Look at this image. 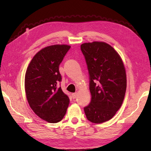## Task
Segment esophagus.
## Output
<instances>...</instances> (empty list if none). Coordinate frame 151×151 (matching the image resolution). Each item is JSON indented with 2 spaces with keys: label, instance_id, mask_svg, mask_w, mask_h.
I'll return each mask as SVG.
<instances>
[{
  "label": "esophagus",
  "instance_id": "1",
  "mask_svg": "<svg viewBox=\"0 0 151 151\" xmlns=\"http://www.w3.org/2000/svg\"><path fill=\"white\" fill-rule=\"evenodd\" d=\"M76 96H77V93H73L72 94V97H73V99H76Z\"/></svg>",
  "mask_w": 151,
  "mask_h": 151
}]
</instances>
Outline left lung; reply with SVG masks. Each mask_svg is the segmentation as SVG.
I'll return each instance as SVG.
<instances>
[{
	"instance_id": "1",
	"label": "left lung",
	"mask_w": 151,
	"mask_h": 151,
	"mask_svg": "<svg viewBox=\"0 0 151 151\" xmlns=\"http://www.w3.org/2000/svg\"><path fill=\"white\" fill-rule=\"evenodd\" d=\"M81 50L89 75L91 101L84 107L93 123L111 119L121 108L127 88V76L121 58L111 45L103 42L84 43Z\"/></svg>"
}]
</instances>
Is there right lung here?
Segmentation results:
<instances>
[{
	"mask_svg": "<svg viewBox=\"0 0 151 151\" xmlns=\"http://www.w3.org/2000/svg\"><path fill=\"white\" fill-rule=\"evenodd\" d=\"M70 48L65 45L42 48L30 61L25 75V92L30 108L50 123L60 121L69 104V98L58 84L62 81L59 65Z\"/></svg>",
	"mask_w": 151,
	"mask_h": 151,
	"instance_id": "1",
	"label": "right lung"
}]
</instances>
